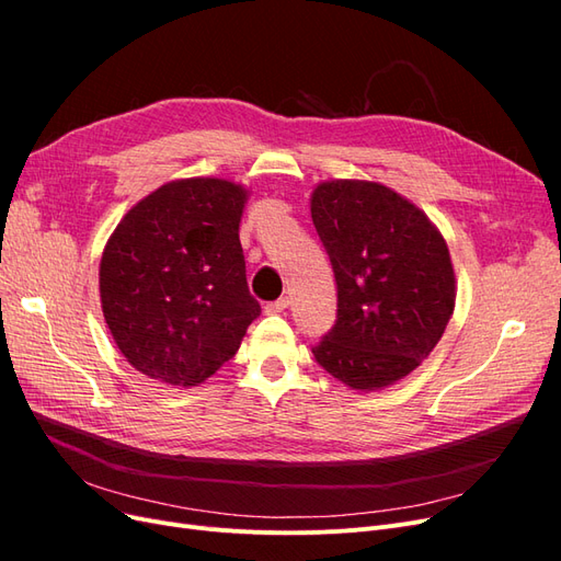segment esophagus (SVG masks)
Instances as JSON below:
<instances>
[{
    "label": "esophagus",
    "mask_w": 561,
    "mask_h": 561,
    "mask_svg": "<svg viewBox=\"0 0 561 561\" xmlns=\"http://www.w3.org/2000/svg\"><path fill=\"white\" fill-rule=\"evenodd\" d=\"M285 309H287V299H285V297H280V299H276V301H266V304H264V311H266L268 316L283 313Z\"/></svg>",
    "instance_id": "34e87169"
}]
</instances>
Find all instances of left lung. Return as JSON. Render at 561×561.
I'll use <instances>...</instances> for the list:
<instances>
[{"instance_id":"8db88e82","label":"left lung","mask_w":561,"mask_h":561,"mask_svg":"<svg viewBox=\"0 0 561 561\" xmlns=\"http://www.w3.org/2000/svg\"><path fill=\"white\" fill-rule=\"evenodd\" d=\"M311 217L336 280V320L311 348L316 363L355 390L400 381L428 358L454 313L443 233L379 182L318 184Z\"/></svg>"}]
</instances>
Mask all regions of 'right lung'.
Wrapping results in <instances>:
<instances>
[{"label":"right lung","instance_id":"obj_1","mask_svg":"<svg viewBox=\"0 0 561 561\" xmlns=\"http://www.w3.org/2000/svg\"><path fill=\"white\" fill-rule=\"evenodd\" d=\"M245 201L229 180L168 182L110 236L100 262L103 313L118 351L149 379L206 381L262 313L239 239Z\"/></svg>","mask_w":561,"mask_h":561}]
</instances>
